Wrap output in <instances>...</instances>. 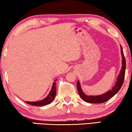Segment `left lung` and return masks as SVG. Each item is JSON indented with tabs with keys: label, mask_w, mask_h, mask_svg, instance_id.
<instances>
[{
	"label": "left lung",
	"mask_w": 132,
	"mask_h": 132,
	"mask_svg": "<svg viewBox=\"0 0 132 132\" xmlns=\"http://www.w3.org/2000/svg\"><path fill=\"white\" fill-rule=\"evenodd\" d=\"M121 47V53L122 55V67L121 69L120 70V74L118 76L117 81L115 86L112 87V89H110L107 92L104 93V94L98 95V96H90V95H86L82 90L79 80H77V87L78 90V92L80 96L82 99L86 102L89 103H93V104H99V103H103L107 101L109 99L113 97L116 93H117L123 85L124 79L125 76V71H126V60L124 56V53L122 46H120Z\"/></svg>",
	"instance_id": "1"
}]
</instances>
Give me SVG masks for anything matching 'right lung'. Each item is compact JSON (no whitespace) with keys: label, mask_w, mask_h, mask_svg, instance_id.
Returning <instances> with one entry per match:
<instances>
[{"label":"right lung","mask_w":132,"mask_h":132,"mask_svg":"<svg viewBox=\"0 0 132 132\" xmlns=\"http://www.w3.org/2000/svg\"><path fill=\"white\" fill-rule=\"evenodd\" d=\"M56 80H55V81L53 82L52 89H51L48 95H47L45 99H43V100L36 101V102H28V101H26V102L28 104L34 106H44L46 105L50 104V103L52 102V101L54 100L55 97L56 96Z\"/></svg>","instance_id":"right-lung-1"}]
</instances>
